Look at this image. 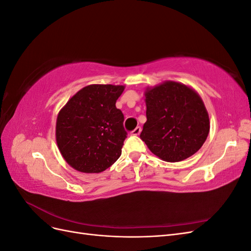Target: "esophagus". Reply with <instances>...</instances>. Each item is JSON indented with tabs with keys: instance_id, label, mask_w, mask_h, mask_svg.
Segmentation results:
<instances>
[{
	"instance_id": "1",
	"label": "esophagus",
	"mask_w": 251,
	"mask_h": 251,
	"mask_svg": "<svg viewBox=\"0 0 251 251\" xmlns=\"http://www.w3.org/2000/svg\"><path fill=\"white\" fill-rule=\"evenodd\" d=\"M140 133H141V126H137V127L134 128V130L131 132V134H132V135H135V136L139 135Z\"/></svg>"
}]
</instances>
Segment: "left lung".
I'll return each mask as SVG.
<instances>
[{"label": "left lung", "mask_w": 251, "mask_h": 251, "mask_svg": "<svg viewBox=\"0 0 251 251\" xmlns=\"http://www.w3.org/2000/svg\"><path fill=\"white\" fill-rule=\"evenodd\" d=\"M147 123L140 138L162 160L178 162L198 151L209 132V118L194 90L165 81L146 92Z\"/></svg>", "instance_id": "left-lung-1"}]
</instances>
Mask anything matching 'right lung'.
<instances>
[{
	"label": "right lung",
	"instance_id": "obj_1",
	"mask_svg": "<svg viewBox=\"0 0 251 251\" xmlns=\"http://www.w3.org/2000/svg\"><path fill=\"white\" fill-rule=\"evenodd\" d=\"M124 90V86H87L60 110L56 120V142L73 169L100 173L120 157L127 132L116 100Z\"/></svg>",
	"mask_w": 251,
	"mask_h": 251
}]
</instances>
